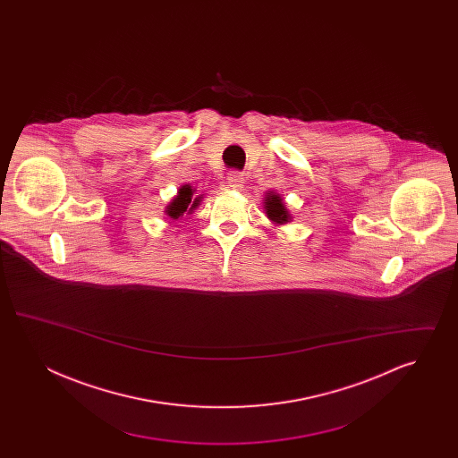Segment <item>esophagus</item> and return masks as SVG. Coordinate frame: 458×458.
<instances>
[{
    "instance_id": "1",
    "label": "esophagus",
    "mask_w": 458,
    "mask_h": 458,
    "mask_svg": "<svg viewBox=\"0 0 458 458\" xmlns=\"http://www.w3.org/2000/svg\"><path fill=\"white\" fill-rule=\"evenodd\" d=\"M228 187L230 189H235V191H240L242 187H243V174H240V172H232V174H228Z\"/></svg>"
}]
</instances>
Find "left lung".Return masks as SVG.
I'll return each instance as SVG.
<instances>
[{
  "label": "left lung",
  "mask_w": 458,
  "mask_h": 458,
  "mask_svg": "<svg viewBox=\"0 0 458 458\" xmlns=\"http://www.w3.org/2000/svg\"><path fill=\"white\" fill-rule=\"evenodd\" d=\"M264 209L266 215L271 221H275L276 225H284L290 221V215L284 208V199L276 192H269L264 197Z\"/></svg>",
  "instance_id": "1"
}]
</instances>
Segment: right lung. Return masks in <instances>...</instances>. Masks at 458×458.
Masks as SVG:
<instances>
[{
  "label": "right lung",
  "mask_w": 458,
  "mask_h": 458,
  "mask_svg": "<svg viewBox=\"0 0 458 458\" xmlns=\"http://www.w3.org/2000/svg\"><path fill=\"white\" fill-rule=\"evenodd\" d=\"M200 196H194V189L191 185H182L178 189V194L174 197V200L166 206L165 213L170 216V218L178 219L182 218L185 213L191 215L197 206L200 204Z\"/></svg>",
  "instance_id": "right-lung-1"
}]
</instances>
